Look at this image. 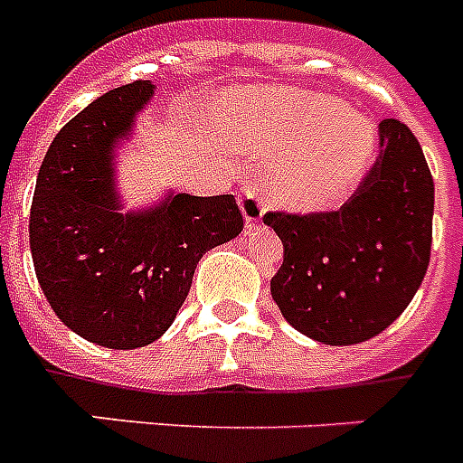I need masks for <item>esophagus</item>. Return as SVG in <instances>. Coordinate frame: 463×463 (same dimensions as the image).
I'll return each mask as SVG.
<instances>
[{"label": "esophagus", "instance_id": "34e87169", "mask_svg": "<svg viewBox=\"0 0 463 463\" xmlns=\"http://www.w3.org/2000/svg\"><path fill=\"white\" fill-rule=\"evenodd\" d=\"M240 209H242V216L250 228L261 221V216H264V197H261L257 185L242 183V190H240Z\"/></svg>", "mask_w": 463, "mask_h": 463}]
</instances>
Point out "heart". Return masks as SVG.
Masks as SVG:
<instances>
[{"label":"heart","mask_w":463,"mask_h":463,"mask_svg":"<svg viewBox=\"0 0 463 463\" xmlns=\"http://www.w3.org/2000/svg\"><path fill=\"white\" fill-rule=\"evenodd\" d=\"M216 137L270 166L273 197L295 212L335 204L373 159V128L326 97L242 90L213 114Z\"/></svg>","instance_id":"heart-1"}]
</instances>
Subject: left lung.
<instances>
[{
    "instance_id": "8db88e82",
    "label": "left lung",
    "mask_w": 463,
    "mask_h": 463,
    "mask_svg": "<svg viewBox=\"0 0 463 463\" xmlns=\"http://www.w3.org/2000/svg\"><path fill=\"white\" fill-rule=\"evenodd\" d=\"M381 152L356 193L323 213L269 212L283 240L270 295L292 328L323 345H356L414 299L430 261L435 185L414 133L378 126Z\"/></svg>"
}]
</instances>
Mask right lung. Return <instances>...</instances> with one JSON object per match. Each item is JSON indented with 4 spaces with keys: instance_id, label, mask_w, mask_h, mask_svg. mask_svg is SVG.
<instances>
[{
    "instance_id": "right-lung-1",
    "label": "right lung",
    "mask_w": 463,
    "mask_h": 463,
    "mask_svg": "<svg viewBox=\"0 0 463 463\" xmlns=\"http://www.w3.org/2000/svg\"><path fill=\"white\" fill-rule=\"evenodd\" d=\"M154 97L149 80L109 90L56 133L37 173L30 251L54 314L85 340L135 349L159 340L206 251L244 228L232 194H168L121 213L114 146Z\"/></svg>"
}]
</instances>
